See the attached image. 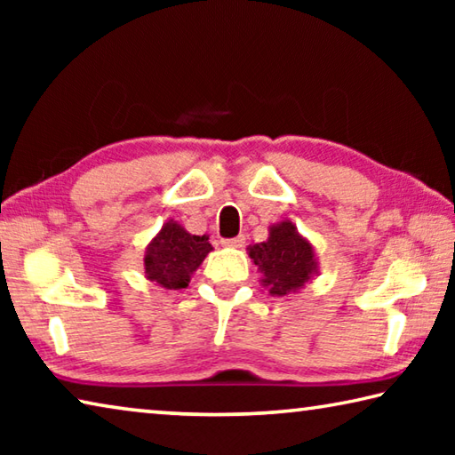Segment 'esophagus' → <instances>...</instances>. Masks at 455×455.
<instances>
[{
	"instance_id": "obj_1",
	"label": "esophagus",
	"mask_w": 455,
	"mask_h": 455,
	"mask_svg": "<svg viewBox=\"0 0 455 455\" xmlns=\"http://www.w3.org/2000/svg\"><path fill=\"white\" fill-rule=\"evenodd\" d=\"M222 244L230 246V249H241V246H244V236L238 235L235 238H225V241H222Z\"/></svg>"
}]
</instances>
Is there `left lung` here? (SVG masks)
<instances>
[{
    "label": "left lung",
    "mask_w": 455,
    "mask_h": 455,
    "mask_svg": "<svg viewBox=\"0 0 455 455\" xmlns=\"http://www.w3.org/2000/svg\"><path fill=\"white\" fill-rule=\"evenodd\" d=\"M249 257L259 267L260 284L273 297H284L305 289L319 275V260L309 238L299 233L291 220L268 227L265 243L251 244Z\"/></svg>",
    "instance_id": "obj_1"
}]
</instances>
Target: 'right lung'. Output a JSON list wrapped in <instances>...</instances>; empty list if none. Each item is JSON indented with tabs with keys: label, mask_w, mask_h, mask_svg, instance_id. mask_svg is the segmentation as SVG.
Listing matches in <instances>:
<instances>
[{
	"label": "right lung",
	"mask_w": 455,
	"mask_h": 455,
	"mask_svg": "<svg viewBox=\"0 0 455 455\" xmlns=\"http://www.w3.org/2000/svg\"><path fill=\"white\" fill-rule=\"evenodd\" d=\"M212 251L209 236L190 235L176 220H166L158 235L146 244L144 276L163 289L188 287L190 276Z\"/></svg>",
	"instance_id": "obj_1"
}]
</instances>
